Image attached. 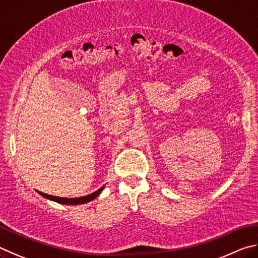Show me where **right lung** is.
I'll return each mask as SVG.
<instances>
[{
    "mask_svg": "<svg viewBox=\"0 0 258 258\" xmlns=\"http://www.w3.org/2000/svg\"><path fill=\"white\" fill-rule=\"evenodd\" d=\"M103 188H99L98 190L94 191L92 194H89L87 196H83V197H78V198H64V197H56V196H52V195H47V194H44L42 191H38L39 195H42L43 197L47 198L49 201H53V202H56L58 204H63V205H80V204H86V203H88L90 201H93L96 198L101 191L103 190Z\"/></svg>",
    "mask_w": 258,
    "mask_h": 258,
    "instance_id": "add662e5",
    "label": "right lung"
}]
</instances>
